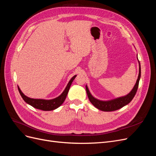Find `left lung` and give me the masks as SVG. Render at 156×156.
Wrapping results in <instances>:
<instances>
[{
    "label": "left lung",
    "mask_w": 156,
    "mask_h": 156,
    "mask_svg": "<svg viewBox=\"0 0 156 156\" xmlns=\"http://www.w3.org/2000/svg\"><path fill=\"white\" fill-rule=\"evenodd\" d=\"M138 62L139 64V73L138 75V78L136 79V82L133 88L131 90V91L128 94H127V95L125 96L117 98L116 99H113V100H111L101 101L94 98L90 94V92L87 85H86V90L87 93V96L88 97L90 101L91 102L92 104L94 107L98 108V109L103 111H107V112L118 110L119 109V108L128 104V103L133 100V98L135 95L139 87V80L140 79V64L139 60Z\"/></svg>",
    "instance_id": "obj_1"
}]
</instances>
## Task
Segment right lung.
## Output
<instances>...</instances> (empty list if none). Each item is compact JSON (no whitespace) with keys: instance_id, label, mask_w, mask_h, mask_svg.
<instances>
[{"instance_id":"add662e5","label":"right lung","mask_w":156,"mask_h":156,"mask_svg":"<svg viewBox=\"0 0 156 156\" xmlns=\"http://www.w3.org/2000/svg\"><path fill=\"white\" fill-rule=\"evenodd\" d=\"M76 75H74L69 80V81L66 87L64 89V92L59 96L56 98L52 99V100H43V99H34L29 98L21 92L20 87H17L22 98L28 104H29L30 105L36 108H37V109H40L42 111H53L59 107L64 103L66 98L67 96L71 84H72L73 81L76 77Z\"/></svg>"}]
</instances>
